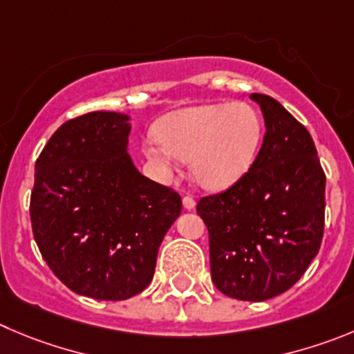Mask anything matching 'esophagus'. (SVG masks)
Segmentation results:
<instances>
[{
    "label": "esophagus",
    "instance_id": "esophagus-1",
    "mask_svg": "<svg viewBox=\"0 0 354 354\" xmlns=\"http://www.w3.org/2000/svg\"><path fill=\"white\" fill-rule=\"evenodd\" d=\"M183 207L185 209H194L196 207V199L192 196H185L183 197Z\"/></svg>",
    "mask_w": 354,
    "mask_h": 354
}]
</instances>
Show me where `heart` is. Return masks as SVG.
Masks as SVG:
<instances>
[{
    "mask_svg": "<svg viewBox=\"0 0 354 354\" xmlns=\"http://www.w3.org/2000/svg\"><path fill=\"white\" fill-rule=\"evenodd\" d=\"M262 141V120L246 102L187 108L169 115L158 138L147 143L148 158L164 169L192 160L201 185L220 188L250 167Z\"/></svg>",
    "mask_w": 354,
    "mask_h": 354,
    "instance_id": "1",
    "label": "heart"
}]
</instances>
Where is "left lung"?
I'll return each instance as SVG.
<instances>
[{
    "label": "left lung",
    "mask_w": 354,
    "mask_h": 354,
    "mask_svg": "<svg viewBox=\"0 0 354 354\" xmlns=\"http://www.w3.org/2000/svg\"><path fill=\"white\" fill-rule=\"evenodd\" d=\"M267 132L250 169L227 190L201 197L211 279L223 295L262 302L299 281L325 230V171L307 129L263 94Z\"/></svg>",
    "instance_id": "obj_1"
}]
</instances>
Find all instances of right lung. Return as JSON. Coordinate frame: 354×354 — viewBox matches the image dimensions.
<instances>
[{"mask_svg": "<svg viewBox=\"0 0 354 354\" xmlns=\"http://www.w3.org/2000/svg\"><path fill=\"white\" fill-rule=\"evenodd\" d=\"M129 131L127 115L91 111L64 122L36 158L29 214L39 253L71 292L95 300L150 285L181 213L174 188L134 167Z\"/></svg>", "mask_w": 354, "mask_h": 354, "instance_id": "right-lung-1", "label": "right lung"}]
</instances>
